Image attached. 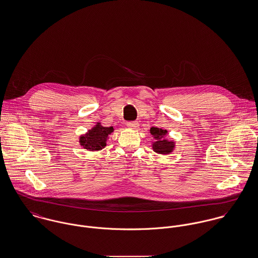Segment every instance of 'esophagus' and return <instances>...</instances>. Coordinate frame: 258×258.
<instances>
[{"label": "esophagus", "instance_id": "esophagus-1", "mask_svg": "<svg viewBox=\"0 0 258 258\" xmlns=\"http://www.w3.org/2000/svg\"><path fill=\"white\" fill-rule=\"evenodd\" d=\"M127 127H128L129 129L136 130V129H138V127H139V123H138V122H129V123H127Z\"/></svg>", "mask_w": 258, "mask_h": 258}]
</instances>
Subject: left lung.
<instances>
[{"mask_svg": "<svg viewBox=\"0 0 258 258\" xmlns=\"http://www.w3.org/2000/svg\"><path fill=\"white\" fill-rule=\"evenodd\" d=\"M150 133L152 134L154 142H152V149L155 153L159 155H170L176 145L175 141L168 139V131L166 129L152 127L150 129Z\"/></svg>", "mask_w": 258, "mask_h": 258, "instance_id": "left-lung-1", "label": "left lung"}]
</instances>
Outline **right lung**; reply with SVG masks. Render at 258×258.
Instances as JSON below:
<instances>
[{
  "label": "right lung",
  "mask_w": 258,
  "mask_h": 258,
  "mask_svg": "<svg viewBox=\"0 0 258 258\" xmlns=\"http://www.w3.org/2000/svg\"><path fill=\"white\" fill-rule=\"evenodd\" d=\"M114 131L113 127L102 126L100 122H96L93 128L79 137L80 145L90 152L101 151L106 146L109 135Z\"/></svg>",
  "instance_id": "obj_1"
}]
</instances>
